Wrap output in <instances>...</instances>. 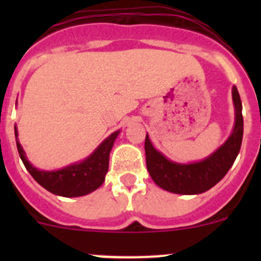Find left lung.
<instances>
[{"instance_id": "left-lung-1", "label": "left lung", "mask_w": 261, "mask_h": 261, "mask_svg": "<svg viewBox=\"0 0 261 261\" xmlns=\"http://www.w3.org/2000/svg\"><path fill=\"white\" fill-rule=\"evenodd\" d=\"M235 124L232 133L212 155L195 163H176L159 153L146 135L145 154L146 167L151 179L163 190L179 195H197L211 190L227 174L241 150L243 138L242 102L237 87H232Z\"/></svg>"}]
</instances>
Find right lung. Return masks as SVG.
Returning <instances> with one entry per match:
<instances>
[{"mask_svg": "<svg viewBox=\"0 0 261 261\" xmlns=\"http://www.w3.org/2000/svg\"><path fill=\"white\" fill-rule=\"evenodd\" d=\"M15 140L17 149L23 165L31 176L40 184L43 188L50 193L62 197H78L93 192L102 186L106 174L108 171L110 151L114 146V142L119 136L120 130H116L108 136L102 144L99 145L91 155L87 156L82 162L57 170V171H43L38 170L27 161L26 153L18 141V130L15 126Z\"/></svg>", "mask_w": 261, "mask_h": 261, "instance_id": "obj_1", "label": "right lung"}]
</instances>
